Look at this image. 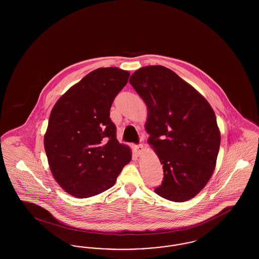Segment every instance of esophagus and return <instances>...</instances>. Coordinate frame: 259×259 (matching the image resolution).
I'll return each mask as SVG.
<instances>
[{
	"mask_svg": "<svg viewBox=\"0 0 259 259\" xmlns=\"http://www.w3.org/2000/svg\"><path fill=\"white\" fill-rule=\"evenodd\" d=\"M133 148H134V152H135L137 155H140L143 152V150H144V147L142 145H135Z\"/></svg>",
	"mask_w": 259,
	"mask_h": 259,
	"instance_id": "1",
	"label": "esophagus"
}]
</instances>
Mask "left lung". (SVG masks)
I'll use <instances>...</instances> for the list:
<instances>
[{
  "label": "left lung",
  "instance_id": "left-lung-1",
  "mask_svg": "<svg viewBox=\"0 0 259 259\" xmlns=\"http://www.w3.org/2000/svg\"><path fill=\"white\" fill-rule=\"evenodd\" d=\"M129 82L148 106V144L163 164V182L154 191L174 202L196 196L213 172L221 146L214 111L166 67H143Z\"/></svg>",
  "mask_w": 259,
  "mask_h": 259
}]
</instances>
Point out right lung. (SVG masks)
<instances>
[{
  "mask_svg": "<svg viewBox=\"0 0 259 259\" xmlns=\"http://www.w3.org/2000/svg\"><path fill=\"white\" fill-rule=\"evenodd\" d=\"M130 74L99 68L71 87L54 105L45 149L62 188L77 198L100 194L115 184L131 150L119 144L110 110Z\"/></svg>",
  "mask_w": 259,
  "mask_h": 259,
  "instance_id": "1",
  "label": "right lung"
}]
</instances>
